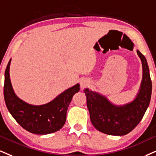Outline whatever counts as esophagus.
Listing matches in <instances>:
<instances>
[{"label": "esophagus", "mask_w": 156, "mask_h": 156, "mask_svg": "<svg viewBox=\"0 0 156 156\" xmlns=\"http://www.w3.org/2000/svg\"><path fill=\"white\" fill-rule=\"evenodd\" d=\"M88 84H89V82H88L87 80H81V82H80V86H81L82 89H83V88L85 87L86 86H87Z\"/></svg>", "instance_id": "34e87169"}]
</instances>
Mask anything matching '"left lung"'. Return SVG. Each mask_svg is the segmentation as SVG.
Instances as JSON below:
<instances>
[{"label":"left lung","mask_w":156,"mask_h":156,"mask_svg":"<svg viewBox=\"0 0 156 156\" xmlns=\"http://www.w3.org/2000/svg\"><path fill=\"white\" fill-rule=\"evenodd\" d=\"M143 65V79L135 98L124 105H115L105 95L85 88L90 120L96 129L103 133L123 136L132 131L142 120L148 108L152 82L145 57L137 51Z\"/></svg>","instance_id":"obj_1"}]
</instances>
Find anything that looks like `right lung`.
Listing matches in <instances>:
<instances>
[{
    "label": "right lung",
    "mask_w": 156,
    "mask_h": 156,
    "mask_svg": "<svg viewBox=\"0 0 156 156\" xmlns=\"http://www.w3.org/2000/svg\"><path fill=\"white\" fill-rule=\"evenodd\" d=\"M5 71L3 95L9 112L17 123L27 131L36 134H48L58 131L66 122L67 109L80 84L63 91L55 98L43 105H31L20 99L13 91L10 80V64Z\"/></svg>",
    "instance_id": "1"
}]
</instances>
